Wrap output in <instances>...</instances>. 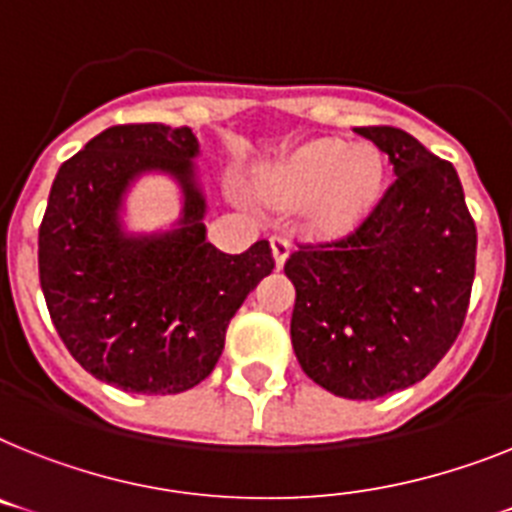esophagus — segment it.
I'll return each instance as SVG.
<instances>
[{
    "mask_svg": "<svg viewBox=\"0 0 512 512\" xmlns=\"http://www.w3.org/2000/svg\"><path fill=\"white\" fill-rule=\"evenodd\" d=\"M290 240L285 238V235H272V256H274V264H277V269H280L282 264L287 261V256H290Z\"/></svg>",
    "mask_w": 512,
    "mask_h": 512,
    "instance_id": "1",
    "label": "esophagus"
}]
</instances>
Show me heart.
I'll list each match as a JSON object with an SVG mask.
<instances>
[{"label": "heart", "mask_w": 512, "mask_h": 512, "mask_svg": "<svg viewBox=\"0 0 512 512\" xmlns=\"http://www.w3.org/2000/svg\"><path fill=\"white\" fill-rule=\"evenodd\" d=\"M384 162L377 149L342 141H311L266 167L259 188L280 206L311 201V225L322 232H348L379 198Z\"/></svg>", "instance_id": "b5f03b06"}]
</instances>
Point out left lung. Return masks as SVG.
I'll return each instance as SVG.
<instances>
[{
    "instance_id": "1",
    "label": "left lung",
    "mask_w": 512,
    "mask_h": 512,
    "mask_svg": "<svg viewBox=\"0 0 512 512\" xmlns=\"http://www.w3.org/2000/svg\"><path fill=\"white\" fill-rule=\"evenodd\" d=\"M395 180L356 230L298 246L290 337L301 369L348 400L421 382L453 348L476 272V225L450 162L390 125L356 128Z\"/></svg>"
}]
</instances>
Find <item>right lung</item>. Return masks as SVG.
<instances>
[{
	"label": "right lung",
	"instance_id": "1",
	"mask_svg": "<svg viewBox=\"0 0 512 512\" xmlns=\"http://www.w3.org/2000/svg\"><path fill=\"white\" fill-rule=\"evenodd\" d=\"M198 138L162 122L114 125L70 156L38 227V280L70 356L125 392L175 395L217 366L246 295L274 269L266 240L232 256L206 240ZM146 171L184 193L172 231L133 236L121 201Z\"/></svg>",
	"mask_w": 512,
	"mask_h": 512
}]
</instances>
